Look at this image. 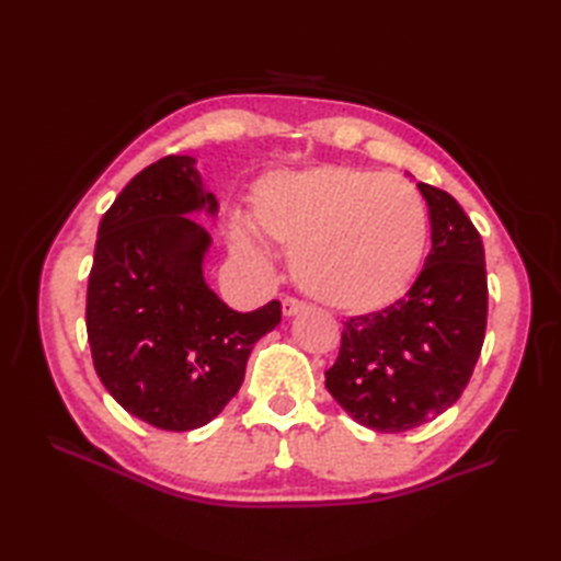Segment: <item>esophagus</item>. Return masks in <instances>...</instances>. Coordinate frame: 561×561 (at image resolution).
Listing matches in <instances>:
<instances>
[{"mask_svg": "<svg viewBox=\"0 0 561 561\" xmlns=\"http://www.w3.org/2000/svg\"><path fill=\"white\" fill-rule=\"evenodd\" d=\"M306 308H308V306H306L301 299H294V296H287V299L282 301L284 316H299V313L306 311Z\"/></svg>", "mask_w": 561, "mask_h": 561, "instance_id": "obj_1", "label": "esophagus"}]
</instances>
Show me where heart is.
Returning a JSON list of instances; mask_svg holds the SVG:
<instances>
[{"label":"heart","mask_w":561,"mask_h":561,"mask_svg":"<svg viewBox=\"0 0 561 561\" xmlns=\"http://www.w3.org/2000/svg\"><path fill=\"white\" fill-rule=\"evenodd\" d=\"M255 229L291 248V272L313 299L340 311H376L410 287L426 245V205L396 175L320 165L272 173L253 195ZM236 248L260 257L250 226H233Z\"/></svg>","instance_id":"heart-1"}]
</instances>
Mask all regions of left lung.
Listing matches in <instances>:
<instances>
[{
  "mask_svg": "<svg viewBox=\"0 0 561 561\" xmlns=\"http://www.w3.org/2000/svg\"><path fill=\"white\" fill-rule=\"evenodd\" d=\"M428 205L432 250L410 291L352 316L325 388L352 420L380 434L410 432L468 388L486 330L480 231L446 190L416 183Z\"/></svg>",
  "mask_w": 561,
  "mask_h": 561,
  "instance_id": "obj_1",
  "label": "left lung"
}]
</instances>
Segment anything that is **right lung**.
<instances>
[{
  "label": "right lung",
  "instance_id": "add662e5",
  "mask_svg": "<svg viewBox=\"0 0 561 561\" xmlns=\"http://www.w3.org/2000/svg\"><path fill=\"white\" fill-rule=\"evenodd\" d=\"M217 199L195 159L163 157L125 185L99 226L89 274L93 366L117 404L165 432L205 426L245 378L255 342L282 304L238 313L202 277L209 233L185 214Z\"/></svg>",
  "mask_w": 561,
  "mask_h": 561
}]
</instances>
